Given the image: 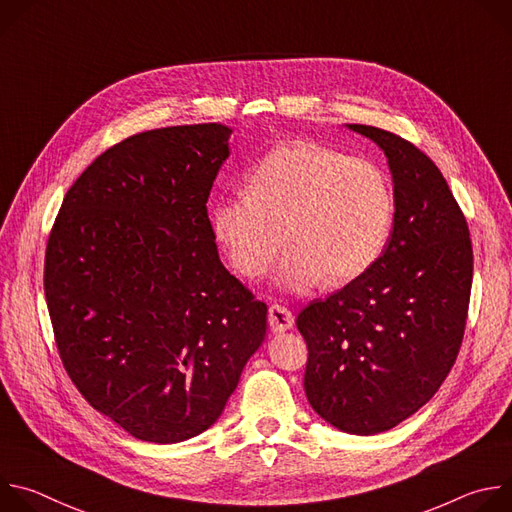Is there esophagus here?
Here are the masks:
<instances>
[{"instance_id":"obj_1","label":"esophagus","mask_w":512,"mask_h":512,"mask_svg":"<svg viewBox=\"0 0 512 512\" xmlns=\"http://www.w3.org/2000/svg\"><path fill=\"white\" fill-rule=\"evenodd\" d=\"M267 322H269V328L271 332L279 334V332H285L289 328H294V316H291V312L283 306H277L273 304L267 312Z\"/></svg>"}]
</instances>
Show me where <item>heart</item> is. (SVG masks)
I'll return each mask as SVG.
<instances>
[{"mask_svg": "<svg viewBox=\"0 0 512 512\" xmlns=\"http://www.w3.org/2000/svg\"><path fill=\"white\" fill-rule=\"evenodd\" d=\"M247 194L210 208L216 243L233 267L263 277L283 243L289 247L277 283L306 294L322 279L350 283L383 255L395 218L385 172L314 141H287L245 176Z\"/></svg>", "mask_w": 512, "mask_h": 512, "instance_id": "b5f03b06", "label": "heart"}]
</instances>
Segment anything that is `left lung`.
<instances>
[{"label": "left lung", "instance_id": "1", "mask_svg": "<svg viewBox=\"0 0 512 512\" xmlns=\"http://www.w3.org/2000/svg\"><path fill=\"white\" fill-rule=\"evenodd\" d=\"M385 152L395 218L379 261L296 320L308 344L304 389L314 411L340 431L375 435L423 407L462 346L472 241L437 166L407 139L346 125Z\"/></svg>", "mask_w": 512, "mask_h": 512}]
</instances>
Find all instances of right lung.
<instances>
[{
    "label": "right lung",
    "instance_id": "obj_1",
    "mask_svg": "<svg viewBox=\"0 0 512 512\" xmlns=\"http://www.w3.org/2000/svg\"><path fill=\"white\" fill-rule=\"evenodd\" d=\"M221 123L143 131L72 184L44 294L81 395L143 442L208 429L265 340L267 306L218 259L206 202L229 158Z\"/></svg>",
    "mask_w": 512,
    "mask_h": 512
}]
</instances>
